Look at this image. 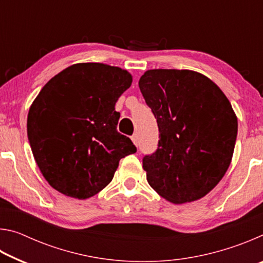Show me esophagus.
<instances>
[{"instance_id": "obj_1", "label": "esophagus", "mask_w": 263, "mask_h": 263, "mask_svg": "<svg viewBox=\"0 0 263 263\" xmlns=\"http://www.w3.org/2000/svg\"><path fill=\"white\" fill-rule=\"evenodd\" d=\"M131 139H132V141H133V144H135L136 146H138V144H139V138H138L137 133H135V135H133V136L131 137Z\"/></svg>"}]
</instances>
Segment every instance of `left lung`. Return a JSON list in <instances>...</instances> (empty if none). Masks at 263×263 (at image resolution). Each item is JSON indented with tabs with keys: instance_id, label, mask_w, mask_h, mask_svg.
Wrapping results in <instances>:
<instances>
[{
	"instance_id": "left-lung-1",
	"label": "left lung",
	"mask_w": 263,
	"mask_h": 263,
	"mask_svg": "<svg viewBox=\"0 0 263 263\" xmlns=\"http://www.w3.org/2000/svg\"><path fill=\"white\" fill-rule=\"evenodd\" d=\"M139 88L160 132L158 149L142 159L148 184L174 204L204 197L232 160L238 119L228 97L189 69H149Z\"/></svg>"
}]
</instances>
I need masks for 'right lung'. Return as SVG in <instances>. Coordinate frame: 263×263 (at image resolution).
Returning <instances> with one entry per match:
<instances>
[{
    "label": "right lung",
    "mask_w": 263,
    "mask_h": 263,
    "mask_svg": "<svg viewBox=\"0 0 263 263\" xmlns=\"http://www.w3.org/2000/svg\"><path fill=\"white\" fill-rule=\"evenodd\" d=\"M132 83L125 69L99 62L69 66L53 77L28 115V138L52 188L86 199L108 185L119 160L137 152L117 131L115 104Z\"/></svg>",
    "instance_id": "add662e5"
}]
</instances>
